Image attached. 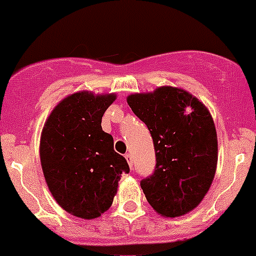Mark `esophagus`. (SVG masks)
I'll return each mask as SVG.
<instances>
[{
  "mask_svg": "<svg viewBox=\"0 0 256 256\" xmlns=\"http://www.w3.org/2000/svg\"><path fill=\"white\" fill-rule=\"evenodd\" d=\"M126 160L128 161V164H130V168H132V165H133V157H132V154H126Z\"/></svg>",
  "mask_w": 256,
  "mask_h": 256,
  "instance_id": "34e87169",
  "label": "esophagus"
}]
</instances>
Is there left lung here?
<instances>
[{
	"label": "left lung",
	"mask_w": 256,
	"mask_h": 256,
	"mask_svg": "<svg viewBox=\"0 0 256 256\" xmlns=\"http://www.w3.org/2000/svg\"><path fill=\"white\" fill-rule=\"evenodd\" d=\"M128 105L154 140L156 166L140 180L158 214L179 217L204 198L217 166V133L207 108L182 88L164 86L128 96Z\"/></svg>",
	"instance_id": "obj_1"
}]
</instances>
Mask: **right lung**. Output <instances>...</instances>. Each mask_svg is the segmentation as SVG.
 I'll use <instances>...</instances> for the list:
<instances>
[{
    "instance_id": "obj_1",
    "label": "right lung",
    "mask_w": 256,
    "mask_h": 256,
    "mask_svg": "<svg viewBox=\"0 0 256 256\" xmlns=\"http://www.w3.org/2000/svg\"><path fill=\"white\" fill-rule=\"evenodd\" d=\"M116 95L81 91L50 112L40 138V162L56 202L71 214L92 220L106 212L128 162L114 151V140L102 128Z\"/></svg>"
}]
</instances>
